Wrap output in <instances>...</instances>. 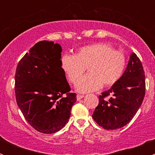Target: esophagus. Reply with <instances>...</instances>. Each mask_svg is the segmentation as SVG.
<instances>
[{"label":"esophagus","instance_id":"1","mask_svg":"<svg viewBox=\"0 0 155 155\" xmlns=\"http://www.w3.org/2000/svg\"><path fill=\"white\" fill-rule=\"evenodd\" d=\"M83 98H84V95H82V94H78V95H77V100H78V101H79V100H81Z\"/></svg>","mask_w":155,"mask_h":155}]
</instances>
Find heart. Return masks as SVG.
<instances>
[{
	"instance_id": "1",
	"label": "heart",
	"mask_w": 155,
	"mask_h": 155,
	"mask_svg": "<svg viewBox=\"0 0 155 155\" xmlns=\"http://www.w3.org/2000/svg\"><path fill=\"white\" fill-rule=\"evenodd\" d=\"M126 66L125 53L105 43L84 46L74 56L64 54L61 58V69L71 84H76L87 68L89 74L77 84L78 91L83 93L113 86L122 78Z\"/></svg>"
}]
</instances>
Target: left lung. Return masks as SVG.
Returning a JSON list of instances; mask_svg holds the SVG:
<instances>
[{"mask_svg":"<svg viewBox=\"0 0 155 155\" xmlns=\"http://www.w3.org/2000/svg\"><path fill=\"white\" fill-rule=\"evenodd\" d=\"M145 95V75L139 57L132 53L127 69L118 82L99 95L92 115L105 130L121 128L130 123L139 109Z\"/></svg>","mask_w":155,"mask_h":155,"instance_id":"1","label":"left lung"}]
</instances>
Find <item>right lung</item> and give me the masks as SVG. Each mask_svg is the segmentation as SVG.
Returning <instances> with one entry per match:
<instances>
[{"label": "right lung", "instance_id": "obj_1", "mask_svg": "<svg viewBox=\"0 0 155 155\" xmlns=\"http://www.w3.org/2000/svg\"><path fill=\"white\" fill-rule=\"evenodd\" d=\"M61 52L58 43L40 41L16 68V102L27 122L42 134L56 133L68 124L77 101L61 68Z\"/></svg>", "mask_w": 155, "mask_h": 155}]
</instances>
